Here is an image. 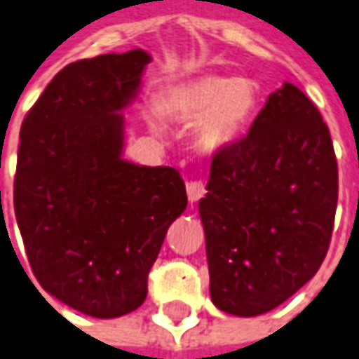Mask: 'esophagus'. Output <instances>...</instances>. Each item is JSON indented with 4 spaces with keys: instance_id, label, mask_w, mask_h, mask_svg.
<instances>
[{
    "instance_id": "1",
    "label": "esophagus",
    "mask_w": 359,
    "mask_h": 359,
    "mask_svg": "<svg viewBox=\"0 0 359 359\" xmlns=\"http://www.w3.org/2000/svg\"><path fill=\"white\" fill-rule=\"evenodd\" d=\"M205 184L201 180H190L188 184H186V194H188V199H190L191 203H196L198 199H201L205 196Z\"/></svg>"
}]
</instances>
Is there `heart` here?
Returning <instances> with one entry per match:
<instances>
[{"instance_id": "heart-1", "label": "heart", "mask_w": 359, "mask_h": 359, "mask_svg": "<svg viewBox=\"0 0 359 359\" xmlns=\"http://www.w3.org/2000/svg\"><path fill=\"white\" fill-rule=\"evenodd\" d=\"M258 103L256 82L246 76L209 73L182 82L161 101V111L171 118L194 120L196 139L203 150L229 144L250 122ZM150 126L160 130V116L150 114Z\"/></svg>"}]
</instances>
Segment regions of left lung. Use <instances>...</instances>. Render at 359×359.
Instances as JSON below:
<instances>
[{
	"mask_svg": "<svg viewBox=\"0 0 359 359\" xmlns=\"http://www.w3.org/2000/svg\"><path fill=\"white\" fill-rule=\"evenodd\" d=\"M337 194L330 130L313 101L284 82L250 131L210 163L199 216L216 307L258 316L305 286L330 248Z\"/></svg>",
	"mask_w": 359,
	"mask_h": 359,
	"instance_id": "8db88e82",
	"label": "left lung"
}]
</instances>
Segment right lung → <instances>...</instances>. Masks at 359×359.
Returning a JSON list of instances; mask_svg holds the SVG:
<instances>
[{
  "instance_id": "right-lung-1",
  "label": "right lung",
  "mask_w": 359,
  "mask_h": 359,
  "mask_svg": "<svg viewBox=\"0 0 359 359\" xmlns=\"http://www.w3.org/2000/svg\"><path fill=\"white\" fill-rule=\"evenodd\" d=\"M150 60L133 48L65 65L20 128L15 215L32 271L46 294L94 318L143 305L168 228L188 205L177 169L122 158V111Z\"/></svg>"
}]
</instances>
